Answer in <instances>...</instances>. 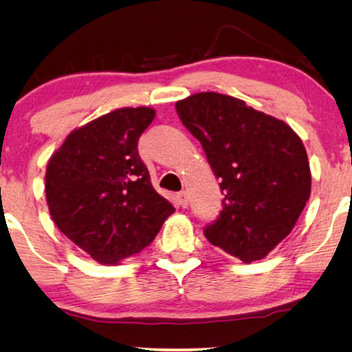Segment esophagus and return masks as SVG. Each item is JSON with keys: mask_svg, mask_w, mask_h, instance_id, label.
<instances>
[{"mask_svg": "<svg viewBox=\"0 0 352 352\" xmlns=\"http://www.w3.org/2000/svg\"><path fill=\"white\" fill-rule=\"evenodd\" d=\"M176 200H177V204H179V206H182V208H187V205H189V200H187L186 192H179V194L176 195Z\"/></svg>", "mask_w": 352, "mask_h": 352, "instance_id": "34e87169", "label": "esophagus"}]
</instances>
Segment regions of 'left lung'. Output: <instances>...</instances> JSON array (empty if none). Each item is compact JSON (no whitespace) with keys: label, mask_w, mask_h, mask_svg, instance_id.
Wrapping results in <instances>:
<instances>
[{"label":"left lung","mask_w":352,"mask_h":352,"mask_svg":"<svg viewBox=\"0 0 352 352\" xmlns=\"http://www.w3.org/2000/svg\"><path fill=\"white\" fill-rule=\"evenodd\" d=\"M176 112L221 179L223 210L205 226V237L243 263L264 258L292 232L309 200L301 139L282 120L219 93L177 100Z\"/></svg>","instance_id":"left-lung-1"}]
</instances>
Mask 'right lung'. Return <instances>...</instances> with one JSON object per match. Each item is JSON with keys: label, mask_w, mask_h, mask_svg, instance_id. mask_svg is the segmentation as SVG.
Wrapping results in <instances>:
<instances>
[{"label": "right lung", "mask_w": 352, "mask_h": 352, "mask_svg": "<svg viewBox=\"0 0 352 352\" xmlns=\"http://www.w3.org/2000/svg\"><path fill=\"white\" fill-rule=\"evenodd\" d=\"M153 109L124 107L72 131L51 157L46 200L60 232L100 264H117L155 239L175 211L153 189L138 141Z\"/></svg>", "instance_id": "right-lung-1"}]
</instances>
